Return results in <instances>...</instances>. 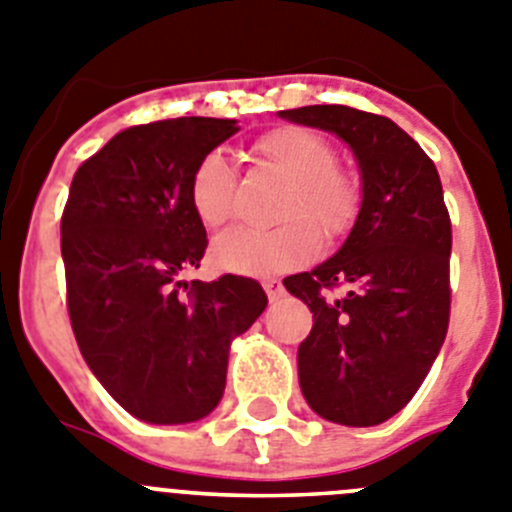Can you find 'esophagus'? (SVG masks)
Wrapping results in <instances>:
<instances>
[{
  "instance_id": "obj_1",
  "label": "esophagus",
  "mask_w": 512,
  "mask_h": 512,
  "mask_svg": "<svg viewBox=\"0 0 512 512\" xmlns=\"http://www.w3.org/2000/svg\"><path fill=\"white\" fill-rule=\"evenodd\" d=\"M262 288H265V293H267V298H270V301H278V298H283V293H285L283 283H280V280H275V278L262 280Z\"/></svg>"
}]
</instances>
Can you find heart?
<instances>
[{"mask_svg": "<svg viewBox=\"0 0 512 512\" xmlns=\"http://www.w3.org/2000/svg\"><path fill=\"white\" fill-rule=\"evenodd\" d=\"M255 155L290 181L273 229L234 227L214 239L211 257L222 270L237 275H275L311 260L319 233L339 239L352 229L359 211V191L352 178L334 168V147L306 127H278L255 142ZM234 181L222 153H206L188 183L193 214L206 227H222L232 216ZM316 223L315 228L312 224Z\"/></svg>", "mask_w": 512, "mask_h": 512, "instance_id": "heart-1", "label": "heart"}]
</instances>
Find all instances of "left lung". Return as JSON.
<instances>
[{
	"instance_id": "8db88e82",
	"label": "left lung",
	"mask_w": 512,
	"mask_h": 512,
	"mask_svg": "<svg viewBox=\"0 0 512 512\" xmlns=\"http://www.w3.org/2000/svg\"><path fill=\"white\" fill-rule=\"evenodd\" d=\"M278 117L339 137L362 181L342 247L283 280L313 313L298 347L301 393L324 421L377 426L416 395L449 326L451 222L439 173L388 117L339 104Z\"/></svg>"
}]
</instances>
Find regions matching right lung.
<instances>
[{
  "instance_id": "add662e5",
  "label": "right lung",
  "mask_w": 512,
  "mask_h": 512,
  "mask_svg": "<svg viewBox=\"0 0 512 512\" xmlns=\"http://www.w3.org/2000/svg\"><path fill=\"white\" fill-rule=\"evenodd\" d=\"M237 119L178 117L114 135L76 170L61 222L68 316L86 365L135 418L201 421L227 385L229 347L267 306L242 275L186 283L206 229L188 199Z\"/></svg>"
}]
</instances>
